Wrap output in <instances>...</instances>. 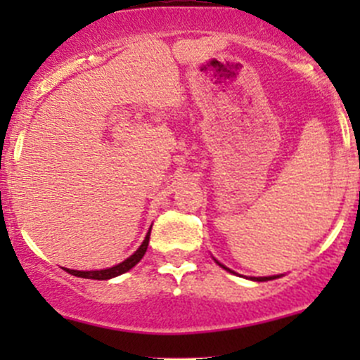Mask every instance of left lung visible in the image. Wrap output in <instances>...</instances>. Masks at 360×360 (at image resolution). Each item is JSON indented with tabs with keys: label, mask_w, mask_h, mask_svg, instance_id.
Returning a JSON list of instances; mask_svg holds the SVG:
<instances>
[{
	"label": "left lung",
	"mask_w": 360,
	"mask_h": 360,
	"mask_svg": "<svg viewBox=\"0 0 360 360\" xmlns=\"http://www.w3.org/2000/svg\"><path fill=\"white\" fill-rule=\"evenodd\" d=\"M221 264V263H219ZM221 266H223V264H221ZM223 268H226V266H223ZM228 270V268H226ZM228 271H231V270H228ZM271 278H277V277H252V281H257V282H266V281H271Z\"/></svg>",
	"instance_id": "obj_1"
}]
</instances>
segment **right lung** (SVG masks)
<instances>
[{
	"mask_svg": "<svg viewBox=\"0 0 360 360\" xmlns=\"http://www.w3.org/2000/svg\"><path fill=\"white\" fill-rule=\"evenodd\" d=\"M148 242H150V231H148L146 238H144V242L141 244V248L136 250V252L132 254L130 257H127L123 263L116 264V266H111V268H106V270H96V271H78V270H66L68 274L75 275V277H82V278H94V281H108V278H112V277H118V275L125 274V271H129L130 268L136 266L137 263H139L141 259H143L144 252H146L148 249Z\"/></svg>",
	"mask_w": 360,
	"mask_h": 360,
	"instance_id": "right-lung-1",
	"label": "right lung"
}]
</instances>
